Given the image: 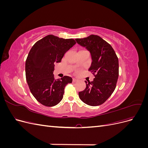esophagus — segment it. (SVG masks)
Masks as SVG:
<instances>
[{
    "instance_id": "1",
    "label": "esophagus",
    "mask_w": 148,
    "mask_h": 148,
    "mask_svg": "<svg viewBox=\"0 0 148 148\" xmlns=\"http://www.w3.org/2000/svg\"><path fill=\"white\" fill-rule=\"evenodd\" d=\"M77 81H78V79H75V78L73 79V82H77Z\"/></svg>"
}]
</instances>
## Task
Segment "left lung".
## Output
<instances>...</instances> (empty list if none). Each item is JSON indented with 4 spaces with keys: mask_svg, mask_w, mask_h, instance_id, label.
<instances>
[{
    "mask_svg": "<svg viewBox=\"0 0 148 148\" xmlns=\"http://www.w3.org/2000/svg\"><path fill=\"white\" fill-rule=\"evenodd\" d=\"M79 45L90 52L92 64L89 71L95 76L93 81H85L86 87L79 92L84 103L91 106L102 104L114 91L119 78V59L110 44L97 35L76 39Z\"/></svg>",
    "mask_w": 148,
    "mask_h": 148,
    "instance_id": "obj_1",
    "label": "left lung"
}]
</instances>
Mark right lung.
I'll use <instances>...</instances> for the list:
<instances>
[{"label": "right lung", "mask_w": 148, "mask_h": 148, "mask_svg": "<svg viewBox=\"0 0 148 148\" xmlns=\"http://www.w3.org/2000/svg\"><path fill=\"white\" fill-rule=\"evenodd\" d=\"M75 44L73 39L50 34L39 40L31 49L25 63L26 79L31 92L41 104L52 107L59 104L66 85L72 82L68 76L55 79L53 72L54 64L60 62Z\"/></svg>", "instance_id": "right-lung-1"}]
</instances>
